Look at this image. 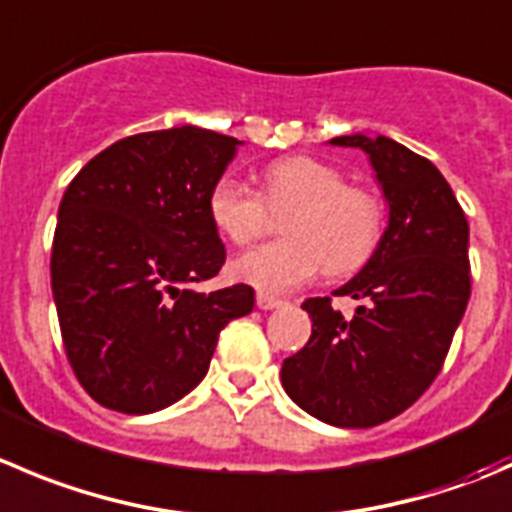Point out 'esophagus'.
<instances>
[{
	"label": "esophagus",
	"instance_id": "1",
	"mask_svg": "<svg viewBox=\"0 0 512 512\" xmlns=\"http://www.w3.org/2000/svg\"><path fill=\"white\" fill-rule=\"evenodd\" d=\"M257 307H260V310H277V307H282V300L260 292V295H257Z\"/></svg>",
	"mask_w": 512,
	"mask_h": 512
}]
</instances>
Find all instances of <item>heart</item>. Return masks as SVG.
I'll return each instance as SVG.
<instances>
[{
  "instance_id": "obj_1",
  "label": "heart",
  "mask_w": 512,
  "mask_h": 512,
  "mask_svg": "<svg viewBox=\"0 0 512 512\" xmlns=\"http://www.w3.org/2000/svg\"><path fill=\"white\" fill-rule=\"evenodd\" d=\"M265 200L225 175L207 197L210 220L235 245L267 230L270 211L290 212L287 240L257 247L232 262V277L265 295H285L325 267L342 277L365 265L382 235V205L372 192L350 187L345 175L315 157H285L265 170Z\"/></svg>"
}]
</instances>
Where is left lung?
Instances as JSON below:
<instances>
[{"mask_svg":"<svg viewBox=\"0 0 512 512\" xmlns=\"http://www.w3.org/2000/svg\"><path fill=\"white\" fill-rule=\"evenodd\" d=\"M370 160L388 225L375 252L332 295L357 300L342 317L330 297H310L307 345L282 362L292 403L335 428H372L408 410L443 367L470 297L468 220L448 180L390 137H332Z\"/></svg>","mask_w":512,"mask_h":512,"instance_id":"obj_1","label":"left lung"}]
</instances>
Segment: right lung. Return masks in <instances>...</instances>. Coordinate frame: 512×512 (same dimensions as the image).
Wrapping results in <instances>:
<instances>
[{"label": "right lung", "instance_id": "add662e5", "mask_svg": "<svg viewBox=\"0 0 512 512\" xmlns=\"http://www.w3.org/2000/svg\"><path fill=\"white\" fill-rule=\"evenodd\" d=\"M242 142L195 124L114 142L69 182L52 245V295L82 388L109 410L147 415L210 370L220 330L255 290L205 295L225 265L207 212Z\"/></svg>", "mask_w": 512, "mask_h": 512}]
</instances>
